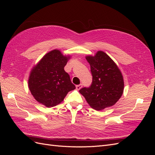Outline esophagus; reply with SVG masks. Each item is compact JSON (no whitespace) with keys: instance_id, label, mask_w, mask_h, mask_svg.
Masks as SVG:
<instances>
[{"instance_id":"34e87169","label":"esophagus","mask_w":155,"mask_h":155,"mask_svg":"<svg viewBox=\"0 0 155 155\" xmlns=\"http://www.w3.org/2000/svg\"><path fill=\"white\" fill-rule=\"evenodd\" d=\"M82 87H83V85L82 84H79V85H76V89L77 90H80V89L82 88Z\"/></svg>"}]
</instances>
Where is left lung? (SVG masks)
Returning <instances> with one entry per match:
<instances>
[{
  "label": "left lung",
  "mask_w": 155,
  "mask_h": 155,
  "mask_svg": "<svg viewBox=\"0 0 155 155\" xmlns=\"http://www.w3.org/2000/svg\"><path fill=\"white\" fill-rule=\"evenodd\" d=\"M86 59L91 65L92 83L90 87H84L79 92L96 110L114 105L122 96L124 88V78L118 67L103 51H97L94 56H86Z\"/></svg>",
  "instance_id": "1"
}]
</instances>
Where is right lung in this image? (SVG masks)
I'll return each mask as SVG.
<instances>
[{"label": "right lung", "instance_id": "obj_1", "mask_svg": "<svg viewBox=\"0 0 155 155\" xmlns=\"http://www.w3.org/2000/svg\"><path fill=\"white\" fill-rule=\"evenodd\" d=\"M70 58V55H64L59 50H53L32 68L28 88L39 104L48 108L56 106L63 101L68 92L76 88L64 70Z\"/></svg>", "mask_w": 155, "mask_h": 155}]
</instances>
